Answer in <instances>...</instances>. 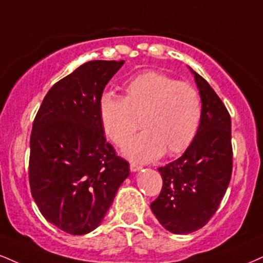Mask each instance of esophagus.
<instances>
[{
  "mask_svg": "<svg viewBox=\"0 0 263 263\" xmlns=\"http://www.w3.org/2000/svg\"><path fill=\"white\" fill-rule=\"evenodd\" d=\"M129 169H131V172H138V170L142 169V166L138 165V164L131 163V164H129Z\"/></svg>",
  "mask_w": 263,
  "mask_h": 263,
  "instance_id": "1",
  "label": "esophagus"
}]
</instances>
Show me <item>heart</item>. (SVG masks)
I'll return each mask as SVG.
<instances>
[{
  "label": "heart",
  "mask_w": 263,
  "mask_h": 263,
  "mask_svg": "<svg viewBox=\"0 0 263 263\" xmlns=\"http://www.w3.org/2000/svg\"><path fill=\"white\" fill-rule=\"evenodd\" d=\"M123 97L104 93L99 99V120L104 132L122 145L140 127L123 154L137 162L181 154L200 131L203 107L194 85L157 71L136 74L123 85Z\"/></svg>",
  "instance_id": "heart-1"
}]
</instances>
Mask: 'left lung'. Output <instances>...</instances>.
<instances>
[{
	"label": "left lung",
	"mask_w": 263,
	"mask_h": 263,
	"mask_svg": "<svg viewBox=\"0 0 263 263\" xmlns=\"http://www.w3.org/2000/svg\"><path fill=\"white\" fill-rule=\"evenodd\" d=\"M192 73L203 107L200 131L179 159L158 169L163 187L151 203L159 223L174 234L196 232L210 222L233 172L229 112L208 82L195 71Z\"/></svg>",
	"instance_id": "left-lung-1"
}]
</instances>
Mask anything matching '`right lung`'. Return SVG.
Here are the masks:
<instances>
[{"mask_svg":"<svg viewBox=\"0 0 263 263\" xmlns=\"http://www.w3.org/2000/svg\"><path fill=\"white\" fill-rule=\"evenodd\" d=\"M125 61L85 62L51 87L30 135L29 183L44 218L71 235L94 230L105 217L128 162L107 143L99 99Z\"/></svg>","mask_w":263,"mask_h":263,"instance_id":"right-lung-1","label":"right lung"}]
</instances>
